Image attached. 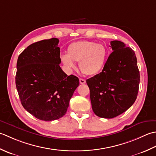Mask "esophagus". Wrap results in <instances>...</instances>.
I'll list each match as a JSON object with an SVG mask.
<instances>
[{
    "mask_svg": "<svg viewBox=\"0 0 156 156\" xmlns=\"http://www.w3.org/2000/svg\"><path fill=\"white\" fill-rule=\"evenodd\" d=\"M79 82H80L81 84H84V83H86V81H85V79H84L80 78V79H79Z\"/></svg>",
    "mask_w": 156,
    "mask_h": 156,
    "instance_id": "obj_1",
    "label": "esophagus"
}]
</instances>
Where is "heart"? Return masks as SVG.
I'll use <instances>...</instances> for the list:
<instances>
[{"mask_svg": "<svg viewBox=\"0 0 156 156\" xmlns=\"http://www.w3.org/2000/svg\"><path fill=\"white\" fill-rule=\"evenodd\" d=\"M108 51L101 44L90 41H78L69 44L67 54L60 56V60L68 69L75 68V62H79V69L86 75H96L102 71L106 64Z\"/></svg>", "mask_w": 156, "mask_h": 156, "instance_id": "obj_1", "label": "heart"}]
</instances>
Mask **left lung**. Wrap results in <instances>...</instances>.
Listing matches in <instances>:
<instances>
[{
	"mask_svg": "<svg viewBox=\"0 0 156 156\" xmlns=\"http://www.w3.org/2000/svg\"><path fill=\"white\" fill-rule=\"evenodd\" d=\"M110 54L100 73L86 80L92 109L98 116L112 119L134 104L140 75L135 53L123 42L111 41Z\"/></svg>",
	"mask_w": 156,
	"mask_h": 156,
	"instance_id": "obj_1",
	"label": "left lung"
}]
</instances>
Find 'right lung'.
Returning a JSON list of instances; mask_svg holds the SVG:
<instances>
[{"label":"right lung","instance_id":"obj_1","mask_svg":"<svg viewBox=\"0 0 156 156\" xmlns=\"http://www.w3.org/2000/svg\"><path fill=\"white\" fill-rule=\"evenodd\" d=\"M57 38L35 42L18 57L16 87L22 106L37 119L61 118L79 85L78 77L60 68Z\"/></svg>","mask_w":156,"mask_h":156}]
</instances>
